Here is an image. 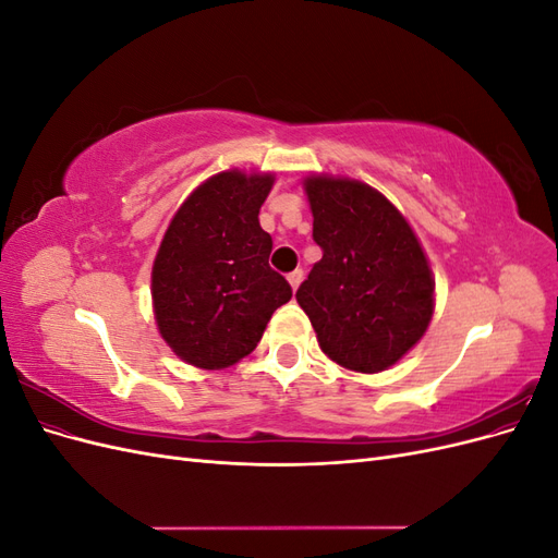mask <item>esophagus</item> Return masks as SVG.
<instances>
[{
    "mask_svg": "<svg viewBox=\"0 0 558 558\" xmlns=\"http://www.w3.org/2000/svg\"><path fill=\"white\" fill-rule=\"evenodd\" d=\"M300 281H302V269H295V272H291V275H289V283H291V289H293V291H298Z\"/></svg>",
    "mask_w": 558,
    "mask_h": 558,
    "instance_id": "obj_1",
    "label": "esophagus"
}]
</instances>
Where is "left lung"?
Returning a JSON list of instances; mask_svg holds the SVG:
<instances>
[{
  "label": "left lung",
  "mask_w": 558,
  "mask_h": 558,
  "mask_svg": "<svg viewBox=\"0 0 558 558\" xmlns=\"http://www.w3.org/2000/svg\"><path fill=\"white\" fill-rule=\"evenodd\" d=\"M324 248L295 298L320 351L353 373L396 365L426 335L435 279L416 232L391 199L349 177L302 181Z\"/></svg>",
  "instance_id": "obj_1"
}]
</instances>
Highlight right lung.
<instances>
[{"instance_id":"1","label":"right lung","mask_w":558,"mask_h":558,"mask_svg":"<svg viewBox=\"0 0 558 558\" xmlns=\"http://www.w3.org/2000/svg\"><path fill=\"white\" fill-rule=\"evenodd\" d=\"M272 172L226 170L181 202L150 269L158 332L181 361L223 369L256 349L289 281L267 265L272 238L258 214Z\"/></svg>"}]
</instances>
